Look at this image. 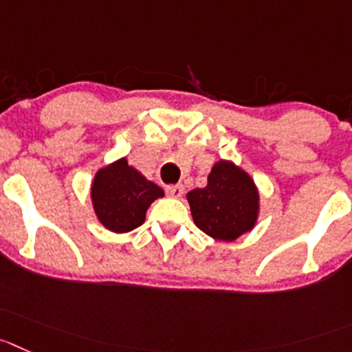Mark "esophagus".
I'll return each mask as SVG.
<instances>
[{"mask_svg":"<svg viewBox=\"0 0 352 352\" xmlns=\"http://www.w3.org/2000/svg\"><path fill=\"white\" fill-rule=\"evenodd\" d=\"M167 195L173 197V199H179L183 195V186L182 185H169L166 188Z\"/></svg>","mask_w":352,"mask_h":352,"instance_id":"obj_1","label":"esophagus"}]
</instances>
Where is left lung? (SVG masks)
Segmentation results:
<instances>
[{"instance_id":"1","label":"left lung","mask_w":352,"mask_h":352,"mask_svg":"<svg viewBox=\"0 0 352 352\" xmlns=\"http://www.w3.org/2000/svg\"><path fill=\"white\" fill-rule=\"evenodd\" d=\"M193 223L214 240L233 242L252 232L261 195L252 176L232 160L214 162L207 185L186 193Z\"/></svg>"}]
</instances>
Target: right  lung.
I'll list each match as a JSON object with an SVG mask.
<instances>
[{"instance_id":"right-lung-1","label":"right lung","mask_w":352,"mask_h":352,"mask_svg":"<svg viewBox=\"0 0 352 352\" xmlns=\"http://www.w3.org/2000/svg\"><path fill=\"white\" fill-rule=\"evenodd\" d=\"M89 197L102 226L113 233H128L145 223L146 210L162 199L164 190L120 157L96 170Z\"/></svg>"}]
</instances>
